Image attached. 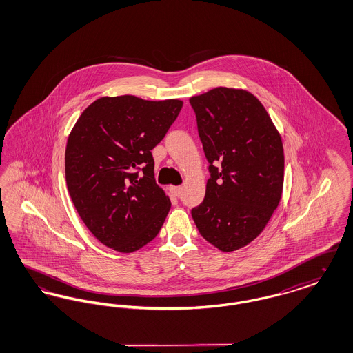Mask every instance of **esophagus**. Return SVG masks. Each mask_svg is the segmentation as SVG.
I'll return each instance as SVG.
<instances>
[{"mask_svg":"<svg viewBox=\"0 0 353 353\" xmlns=\"http://www.w3.org/2000/svg\"><path fill=\"white\" fill-rule=\"evenodd\" d=\"M169 190H170V193H172L173 196L179 197V196L181 194V192H183V188H181V186H170Z\"/></svg>","mask_w":353,"mask_h":353,"instance_id":"esophagus-1","label":"esophagus"}]
</instances>
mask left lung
<instances>
[{
	"mask_svg": "<svg viewBox=\"0 0 353 353\" xmlns=\"http://www.w3.org/2000/svg\"><path fill=\"white\" fill-rule=\"evenodd\" d=\"M210 179L192 209L200 234L221 252L238 250L263 232L285 177L281 134L246 90L217 87L192 97Z\"/></svg>",
	"mask_w": 353,
	"mask_h": 353,
	"instance_id": "8db88e82",
	"label": "left lung"
}]
</instances>
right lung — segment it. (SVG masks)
Segmentation results:
<instances>
[{
	"instance_id": "obj_1",
	"label": "right lung",
	"mask_w": 353,
	"mask_h": 353,
	"mask_svg": "<svg viewBox=\"0 0 353 353\" xmlns=\"http://www.w3.org/2000/svg\"><path fill=\"white\" fill-rule=\"evenodd\" d=\"M181 108L179 99L103 97L68 134L70 197L87 229L107 248L134 252L159 234L170 200L156 184L151 151Z\"/></svg>"
}]
</instances>
